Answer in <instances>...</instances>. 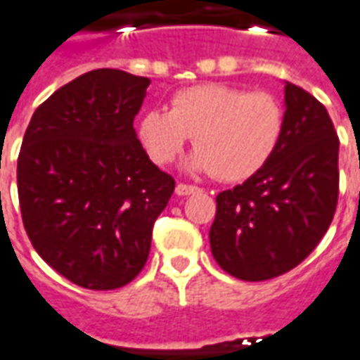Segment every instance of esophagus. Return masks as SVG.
<instances>
[{"label": "esophagus", "instance_id": "obj_1", "mask_svg": "<svg viewBox=\"0 0 360 360\" xmlns=\"http://www.w3.org/2000/svg\"><path fill=\"white\" fill-rule=\"evenodd\" d=\"M200 188L195 187V185H185V183H179L177 187H175V193H177V196H188L193 195V193H198Z\"/></svg>", "mask_w": 360, "mask_h": 360}]
</instances>
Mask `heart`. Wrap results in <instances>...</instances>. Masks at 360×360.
Here are the masks:
<instances>
[{"label":"heart","mask_w":360,"mask_h":360,"mask_svg":"<svg viewBox=\"0 0 360 360\" xmlns=\"http://www.w3.org/2000/svg\"><path fill=\"white\" fill-rule=\"evenodd\" d=\"M152 162L165 165L195 134L198 148L185 169L243 181L262 169L283 133V108L268 92L227 84H198L172 96L169 110H146L136 125Z\"/></svg>","instance_id":"1"}]
</instances>
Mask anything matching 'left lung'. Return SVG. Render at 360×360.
Masks as SVG:
<instances>
[{
	"mask_svg": "<svg viewBox=\"0 0 360 360\" xmlns=\"http://www.w3.org/2000/svg\"><path fill=\"white\" fill-rule=\"evenodd\" d=\"M340 139L328 111L285 82L283 133L243 185L216 196L212 255L245 281L278 278L314 250L332 224L340 188Z\"/></svg>",
	"mask_w": 360,
	"mask_h": 360,
	"instance_id": "left-lung-1",
	"label": "left lung"
}]
</instances>
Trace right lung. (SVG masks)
<instances>
[{
  "instance_id": "add662e5",
  "label": "right lung",
  "mask_w": 360,
  "mask_h": 360,
  "mask_svg": "<svg viewBox=\"0 0 360 360\" xmlns=\"http://www.w3.org/2000/svg\"><path fill=\"white\" fill-rule=\"evenodd\" d=\"M148 84L119 69L81 75L34 111L22 139L17 187L28 239L86 289H117L139 276L175 188L133 127Z\"/></svg>"
}]
</instances>
